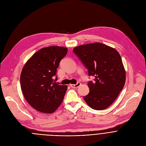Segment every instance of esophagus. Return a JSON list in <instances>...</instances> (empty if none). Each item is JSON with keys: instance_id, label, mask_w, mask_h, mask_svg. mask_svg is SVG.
Instances as JSON below:
<instances>
[{"instance_id": "34e87169", "label": "esophagus", "mask_w": 146, "mask_h": 146, "mask_svg": "<svg viewBox=\"0 0 146 146\" xmlns=\"http://www.w3.org/2000/svg\"><path fill=\"white\" fill-rule=\"evenodd\" d=\"M80 86V82H77L76 84H70V86L72 88H78Z\"/></svg>"}]
</instances>
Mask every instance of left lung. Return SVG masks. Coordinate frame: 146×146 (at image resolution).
I'll use <instances>...</instances> for the list:
<instances>
[{"instance_id": "left-lung-1", "label": "left lung", "mask_w": 146, "mask_h": 146, "mask_svg": "<svg viewBox=\"0 0 146 146\" xmlns=\"http://www.w3.org/2000/svg\"><path fill=\"white\" fill-rule=\"evenodd\" d=\"M88 70L89 94L83 97L88 105L104 110L114 102L125 82V71L119 54L113 48L100 43L87 44L73 50Z\"/></svg>"}]
</instances>
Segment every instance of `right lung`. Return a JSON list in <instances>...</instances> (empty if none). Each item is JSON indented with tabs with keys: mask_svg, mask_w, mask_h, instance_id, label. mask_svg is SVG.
Masks as SVG:
<instances>
[{
	"mask_svg": "<svg viewBox=\"0 0 146 146\" xmlns=\"http://www.w3.org/2000/svg\"><path fill=\"white\" fill-rule=\"evenodd\" d=\"M68 52V48L51 46L37 51L24 66L20 77L23 95L36 110L52 113L60 106L67 86L56 82L57 68Z\"/></svg>",
	"mask_w": 146,
	"mask_h": 146,
	"instance_id": "add662e5",
	"label": "right lung"
}]
</instances>
